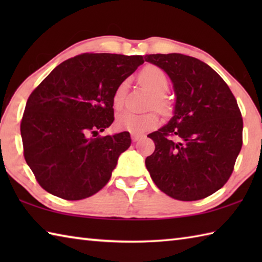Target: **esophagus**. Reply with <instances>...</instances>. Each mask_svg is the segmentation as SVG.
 <instances>
[{
	"label": "esophagus",
	"mask_w": 262,
	"mask_h": 262,
	"mask_svg": "<svg viewBox=\"0 0 262 262\" xmlns=\"http://www.w3.org/2000/svg\"><path fill=\"white\" fill-rule=\"evenodd\" d=\"M141 135L140 134H134V133H133L132 134V140H133V142H136V141H139L140 139H141Z\"/></svg>",
	"instance_id": "obj_1"
}]
</instances>
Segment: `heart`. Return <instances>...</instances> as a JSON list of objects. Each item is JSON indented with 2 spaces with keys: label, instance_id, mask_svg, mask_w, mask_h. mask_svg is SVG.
Segmentation results:
<instances>
[{
  "label": "heart",
  "instance_id": "b5f03b06",
  "mask_svg": "<svg viewBox=\"0 0 262 262\" xmlns=\"http://www.w3.org/2000/svg\"><path fill=\"white\" fill-rule=\"evenodd\" d=\"M140 82L151 92V94L157 97L155 99L156 106L159 108L163 107L162 100L158 97H162L166 94L168 89V79L166 74L163 72L161 68L156 66H147L141 70L140 73ZM127 83L122 82L119 84L118 88L115 89L113 95V106L114 108H121L123 105V99H125ZM157 118L156 115L151 113L148 114H136L133 112H126L121 114L117 119V127L121 130H127L134 134H141L147 130L152 129L157 126Z\"/></svg>",
  "mask_w": 262,
  "mask_h": 262
}]
</instances>
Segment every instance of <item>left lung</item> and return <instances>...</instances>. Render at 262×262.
Segmentation results:
<instances>
[{
  "mask_svg": "<svg viewBox=\"0 0 262 262\" xmlns=\"http://www.w3.org/2000/svg\"><path fill=\"white\" fill-rule=\"evenodd\" d=\"M144 59L173 84V115L148 137L155 151L145 158L150 177L168 196L195 201L227 183L243 144V118L228 84L210 66L171 53Z\"/></svg>",
  "mask_w": 262,
  "mask_h": 262,
  "instance_id": "8db88e82",
  "label": "left lung"
}]
</instances>
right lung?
<instances>
[{"mask_svg": "<svg viewBox=\"0 0 262 262\" xmlns=\"http://www.w3.org/2000/svg\"><path fill=\"white\" fill-rule=\"evenodd\" d=\"M143 62L85 53L62 62L30 95L20 123L24 157L48 193L82 200L108 183L132 140L128 132L98 134L114 120L115 89Z\"/></svg>", "mask_w": 262, "mask_h": 262, "instance_id": "add662e5", "label": "right lung"}]
</instances>
